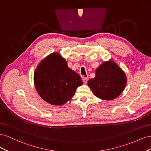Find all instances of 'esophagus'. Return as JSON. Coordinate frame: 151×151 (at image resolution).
Instances as JSON below:
<instances>
[{"mask_svg":"<svg viewBox=\"0 0 151 151\" xmlns=\"http://www.w3.org/2000/svg\"><path fill=\"white\" fill-rule=\"evenodd\" d=\"M83 81L84 84H86L87 82H88V78H86V77H84V78H83Z\"/></svg>","mask_w":151,"mask_h":151,"instance_id":"1","label":"esophagus"}]
</instances>
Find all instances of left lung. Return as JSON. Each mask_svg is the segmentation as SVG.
Instances as JSON below:
<instances>
[{
    "label": "left lung",
    "mask_w": 151,
    "mask_h": 151,
    "mask_svg": "<svg viewBox=\"0 0 151 151\" xmlns=\"http://www.w3.org/2000/svg\"><path fill=\"white\" fill-rule=\"evenodd\" d=\"M95 73V77L89 79L88 84L98 98L112 100L124 90L127 84L125 74L114 61L103 62L96 69Z\"/></svg>",
    "instance_id": "obj_1"
}]
</instances>
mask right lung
<instances>
[{
	"mask_svg": "<svg viewBox=\"0 0 151 151\" xmlns=\"http://www.w3.org/2000/svg\"><path fill=\"white\" fill-rule=\"evenodd\" d=\"M34 84L44 101L61 106L74 96L83 81L77 72L68 67L65 58L54 52L41 61L36 68Z\"/></svg>",
	"mask_w": 151,
	"mask_h": 151,
	"instance_id": "1",
	"label": "right lung"
}]
</instances>
